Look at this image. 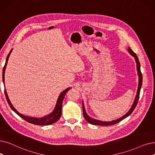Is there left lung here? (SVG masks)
<instances>
[{"instance_id": "obj_1", "label": "left lung", "mask_w": 155, "mask_h": 155, "mask_svg": "<svg viewBox=\"0 0 155 155\" xmlns=\"http://www.w3.org/2000/svg\"><path fill=\"white\" fill-rule=\"evenodd\" d=\"M128 51L130 54L134 57L136 62V65H137V74H138V77H139V84H138V87H137V94L135 99H134V103L131 107V108L130 109V110L128 111L125 115H124L123 117H122L121 118L117 119V120H115L111 121V122H103V121H100V120H95L93 119L92 118H91L88 115H87L85 110V107L84 105V103L82 102V108H83V113H84V118L86 120V121H87L89 124H92V125H103V126H107V125H115L116 124H118V122H120V121H122V120L125 119V118H127V117H129L130 114L133 112V111L134 110V109L136 108V107L137 106V104L138 103V100L139 98V94H140V89H141V86H142V84H143V75L142 73H141L140 71V63L139 61V59L137 56V55L136 54V53H134L133 52V51L129 48H128Z\"/></svg>"}]
</instances>
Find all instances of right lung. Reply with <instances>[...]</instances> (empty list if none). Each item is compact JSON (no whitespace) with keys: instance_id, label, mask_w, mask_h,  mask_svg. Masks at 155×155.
Here are the masks:
<instances>
[{"instance_id":"add662e5","label":"right lung","mask_w":155,"mask_h":155,"mask_svg":"<svg viewBox=\"0 0 155 155\" xmlns=\"http://www.w3.org/2000/svg\"><path fill=\"white\" fill-rule=\"evenodd\" d=\"M12 49L11 50V51L9 52V53L8 54V56H7L6 58V61H5V65L3 68V70H2V80H3V83L4 84V87H5V83H4V73H5V70L6 68V65L7 63H8V59L9 57L10 56V54L12 51ZM71 88H68L66 89V90H64V91H63L61 94H60V95L58 97V101H57V103L55 106V108L54 110H53V111L49 114L48 115H46L44 117L42 118H35V117H27V116H25L22 115L20 113H19L15 108V107L13 106V105L12 104V103H11L10 100L8 97V94H7L6 90L5 89H4V93H5V96L7 99V101H8L9 106L11 107V108L18 115H19L20 117L22 118L23 119H24L25 120H26V122H28L30 124H33L34 125H49L51 124H52L54 123H55L60 118L61 116V108H62V103H63V99L66 95V92H68Z\"/></svg>"}]
</instances>
